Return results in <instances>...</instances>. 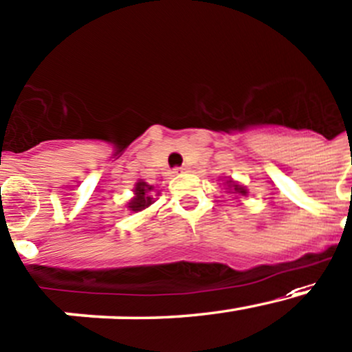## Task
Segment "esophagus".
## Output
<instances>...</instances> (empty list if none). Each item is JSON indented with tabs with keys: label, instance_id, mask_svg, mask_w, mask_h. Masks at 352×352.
<instances>
[{
	"label": "esophagus",
	"instance_id": "esophagus-1",
	"mask_svg": "<svg viewBox=\"0 0 352 352\" xmlns=\"http://www.w3.org/2000/svg\"><path fill=\"white\" fill-rule=\"evenodd\" d=\"M185 170H187L185 167H175L172 170V173H173V175H179V173H184Z\"/></svg>",
	"mask_w": 352,
	"mask_h": 352
}]
</instances>
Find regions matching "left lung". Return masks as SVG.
Wrapping results in <instances>:
<instances>
[{
  "mask_svg": "<svg viewBox=\"0 0 352 352\" xmlns=\"http://www.w3.org/2000/svg\"><path fill=\"white\" fill-rule=\"evenodd\" d=\"M229 190H234L232 194H239V195H247V190L244 187H242V185H239V184H235L234 180H229Z\"/></svg>",
  "mask_w": 352,
  "mask_h": 352,
  "instance_id": "obj_1",
  "label": "left lung"
}]
</instances>
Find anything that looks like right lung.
I'll return each mask as SVG.
<instances>
[{
	"instance_id": "right-lung-1",
	"label": "right lung",
	"mask_w": 352,
	"mask_h": 352,
	"mask_svg": "<svg viewBox=\"0 0 352 352\" xmlns=\"http://www.w3.org/2000/svg\"><path fill=\"white\" fill-rule=\"evenodd\" d=\"M135 197L129 202V208L132 212H142L144 208L152 206L153 202V187L144 180L135 185Z\"/></svg>"
}]
</instances>
